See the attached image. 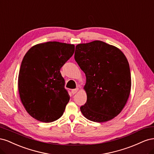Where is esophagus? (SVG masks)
<instances>
[{"label": "esophagus", "mask_w": 154, "mask_h": 154, "mask_svg": "<svg viewBox=\"0 0 154 154\" xmlns=\"http://www.w3.org/2000/svg\"><path fill=\"white\" fill-rule=\"evenodd\" d=\"M78 91V88L77 87L76 88H74V89H72L71 92H72V94H76V93Z\"/></svg>", "instance_id": "esophagus-1"}]
</instances>
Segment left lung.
Listing matches in <instances>:
<instances>
[{
	"mask_svg": "<svg viewBox=\"0 0 154 154\" xmlns=\"http://www.w3.org/2000/svg\"><path fill=\"white\" fill-rule=\"evenodd\" d=\"M74 59L86 76L87 99L81 106L83 115L94 122L117 116L128 99L131 75L128 60L113 45L96 40L76 46Z\"/></svg>",
	"mask_w": 154,
	"mask_h": 154,
	"instance_id": "obj_1",
	"label": "left lung"
}]
</instances>
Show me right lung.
I'll return each mask as SVG.
<instances>
[{
  "label": "right lung",
  "instance_id": "1",
  "mask_svg": "<svg viewBox=\"0 0 154 154\" xmlns=\"http://www.w3.org/2000/svg\"><path fill=\"white\" fill-rule=\"evenodd\" d=\"M74 52V45L48 42L32 47L18 74L22 103L32 118L50 123L63 115L70 100L60 69Z\"/></svg>",
  "mask_w": 154,
  "mask_h": 154
}]
</instances>
